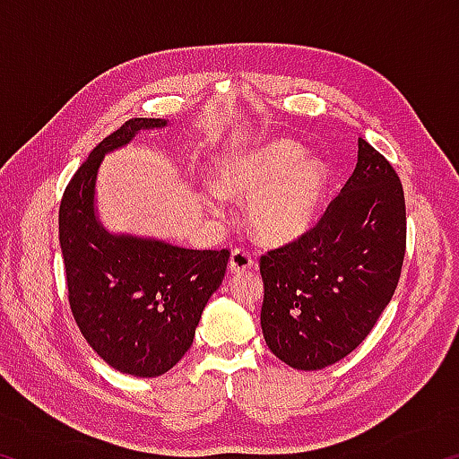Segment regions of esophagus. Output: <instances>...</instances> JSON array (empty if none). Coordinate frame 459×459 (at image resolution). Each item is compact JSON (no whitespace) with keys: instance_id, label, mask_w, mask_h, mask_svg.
I'll use <instances>...</instances> for the list:
<instances>
[{"instance_id":"esophagus-1","label":"esophagus","mask_w":459,"mask_h":459,"mask_svg":"<svg viewBox=\"0 0 459 459\" xmlns=\"http://www.w3.org/2000/svg\"><path fill=\"white\" fill-rule=\"evenodd\" d=\"M255 265V261L251 257V253L245 251V248H235L230 253V261H229V269L232 273H238V271H247Z\"/></svg>"}]
</instances>
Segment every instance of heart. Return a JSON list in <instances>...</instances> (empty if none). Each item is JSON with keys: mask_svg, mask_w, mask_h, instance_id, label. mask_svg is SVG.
<instances>
[{"mask_svg": "<svg viewBox=\"0 0 459 459\" xmlns=\"http://www.w3.org/2000/svg\"><path fill=\"white\" fill-rule=\"evenodd\" d=\"M214 176L222 196L248 200V227L263 243H287L301 235L325 192L324 166L304 158V150L285 139L227 155L216 164ZM206 206L221 212L219 194H208Z\"/></svg>", "mask_w": 459, "mask_h": 459, "instance_id": "obj_1", "label": "heart"}]
</instances>
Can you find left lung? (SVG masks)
Listing matches in <instances>:
<instances>
[{
	"label": "left lung",
	"mask_w": 459,
	"mask_h": 459,
	"mask_svg": "<svg viewBox=\"0 0 459 459\" xmlns=\"http://www.w3.org/2000/svg\"><path fill=\"white\" fill-rule=\"evenodd\" d=\"M405 248L403 184L359 137V164L314 227L261 255V328L271 352L298 370L351 354L397 290Z\"/></svg>",
	"instance_id": "obj_1"
}]
</instances>
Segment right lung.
<instances>
[{
	"instance_id": "right-lung-1",
	"label": "right lung",
	"mask_w": 459,
	"mask_h": 459,
	"mask_svg": "<svg viewBox=\"0 0 459 459\" xmlns=\"http://www.w3.org/2000/svg\"><path fill=\"white\" fill-rule=\"evenodd\" d=\"M164 119L135 117L91 152L60 200L58 238L68 304L84 340L115 370L160 377L188 352L202 309L219 290L230 257L161 240L115 237L95 216V180L107 152Z\"/></svg>"
}]
</instances>
